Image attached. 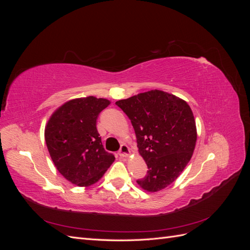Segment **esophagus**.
Masks as SVG:
<instances>
[{"label":"esophagus","mask_w":250,"mask_h":250,"mask_svg":"<svg viewBox=\"0 0 250 250\" xmlns=\"http://www.w3.org/2000/svg\"><path fill=\"white\" fill-rule=\"evenodd\" d=\"M129 154H130L129 147H128L126 144L121 145V148H120V151H119V155L121 157H127V156H129Z\"/></svg>","instance_id":"34e87169"}]
</instances>
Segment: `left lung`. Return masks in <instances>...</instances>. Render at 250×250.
<instances>
[{"instance_id":"left-lung-1","label":"left lung","mask_w":250,"mask_h":250,"mask_svg":"<svg viewBox=\"0 0 250 250\" xmlns=\"http://www.w3.org/2000/svg\"><path fill=\"white\" fill-rule=\"evenodd\" d=\"M131 121L139 152L148 166L137 180L148 192L171 185L190 162L197 131L193 112L180 98L153 89L116 102Z\"/></svg>"}]
</instances>
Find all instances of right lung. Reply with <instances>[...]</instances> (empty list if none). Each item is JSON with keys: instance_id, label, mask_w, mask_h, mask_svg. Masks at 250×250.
Masks as SVG:
<instances>
[{"instance_id": "right-lung-1", "label": "right lung", "mask_w": 250, "mask_h": 250, "mask_svg": "<svg viewBox=\"0 0 250 250\" xmlns=\"http://www.w3.org/2000/svg\"><path fill=\"white\" fill-rule=\"evenodd\" d=\"M110 102L89 96L65 102L49 119L44 140L50 156L62 175L79 187L97 183L115 156L105 151L96 122Z\"/></svg>"}]
</instances>
